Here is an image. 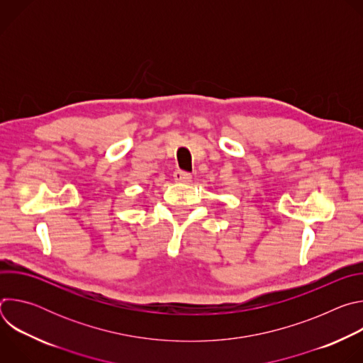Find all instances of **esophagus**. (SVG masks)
<instances>
[{"instance_id":"34e87169","label":"esophagus","mask_w":363,"mask_h":363,"mask_svg":"<svg viewBox=\"0 0 363 363\" xmlns=\"http://www.w3.org/2000/svg\"><path fill=\"white\" fill-rule=\"evenodd\" d=\"M174 179L177 182H182V184H188L191 179H192V175L189 172H185V171H181V169H177L174 172Z\"/></svg>"}]
</instances>
